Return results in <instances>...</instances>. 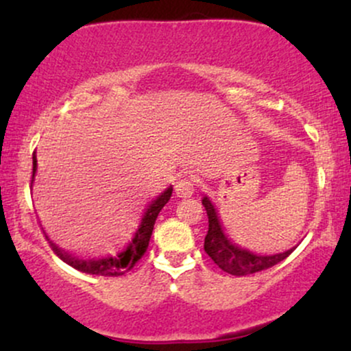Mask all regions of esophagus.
<instances>
[{
	"instance_id": "34e87169",
	"label": "esophagus",
	"mask_w": 351,
	"mask_h": 351,
	"mask_svg": "<svg viewBox=\"0 0 351 351\" xmlns=\"http://www.w3.org/2000/svg\"><path fill=\"white\" fill-rule=\"evenodd\" d=\"M175 193L178 198H189L195 193V183L189 178H181L176 181Z\"/></svg>"
}]
</instances>
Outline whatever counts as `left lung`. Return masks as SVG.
<instances>
[{
  "label": "left lung",
  "mask_w": 351,
  "mask_h": 351,
  "mask_svg": "<svg viewBox=\"0 0 351 351\" xmlns=\"http://www.w3.org/2000/svg\"><path fill=\"white\" fill-rule=\"evenodd\" d=\"M203 206L206 209L209 223L208 234L204 237V251L224 272L232 274V276H249V274L265 271L291 256L295 249L292 247L285 252L272 254V256H259V254L239 247L237 244L231 243V239H228V236L223 232L219 217L208 196L203 198Z\"/></svg>",
  "instance_id": "8db88e82"
}]
</instances>
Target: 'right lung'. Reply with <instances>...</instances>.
I'll use <instances>...</instances> for the list:
<instances>
[{
    "label": "right lung",
    "instance_id": "1",
    "mask_svg": "<svg viewBox=\"0 0 351 351\" xmlns=\"http://www.w3.org/2000/svg\"><path fill=\"white\" fill-rule=\"evenodd\" d=\"M36 168H38V160H36V152H34L33 153V180H31V186H33ZM171 191H173L171 186L167 188L162 195L156 196V198L148 204L147 211L143 213L142 221H140L138 229H136L134 237H132V241L128 243V245L123 249V251L112 254V256H107V257H77V256H72L69 252L62 251V249L58 247L52 241H49L52 251L58 254L64 263L69 264L71 267L77 269L80 272L92 274V276H104V277L123 276L125 272L134 269V265L142 259L145 251H147L156 217H158V213L162 211V208L168 203V199H170Z\"/></svg>",
    "mask_w": 351,
    "mask_h": 351
}]
</instances>
